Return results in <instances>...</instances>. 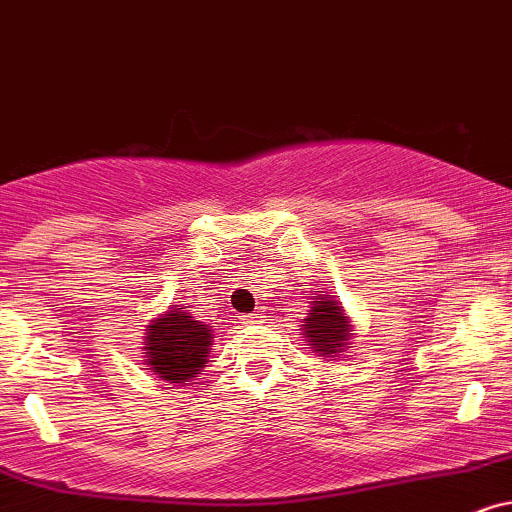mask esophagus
I'll list each match as a JSON object with an SVG mask.
<instances>
[{"instance_id":"1","label":"esophagus","mask_w":512,"mask_h":512,"mask_svg":"<svg viewBox=\"0 0 512 512\" xmlns=\"http://www.w3.org/2000/svg\"><path fill=\"white\" fill-rule=\"evenodd\" d=\"M240 322H243L245 326L260 324V322H262V315H260V312H250V315H243V317H240Z\"/></svg>"}]
</instances>
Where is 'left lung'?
<instances>
[{"instance_id":"obj_1","label":"left lung","mask_w":512,"mask_h":512,"mask_svg":"<svg viewBox=\"0 0 512 512\" xmlns=\"http://www.w3.org/2000/svg\"><path fill=\"white\" fill-rule=\"evenodd\" d=\"M303 338L307 346H312V353L329 360H336L346 353V348H353V322L334 295L324 291L312 293V310L303 319Z\"/></svg>"}]
</instances>
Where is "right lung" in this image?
<instances>
[{"mask_svg": "<svg viewBox=\"0 0 512 512\" xmlns=\"http://www.w3.org/2000/svg\"><path fill=\"white\" fill-rule=\"evenodd\" d=\"M147 369L166 384L183 386L207 367L214 346L212 326L195 319L183 305H169L164 315H155L145 329Z\"/></svg>", "mask_w": 512, "mask_h": 512, "instance_id": "obj_1", "label": "right lung"}]
</instances>
